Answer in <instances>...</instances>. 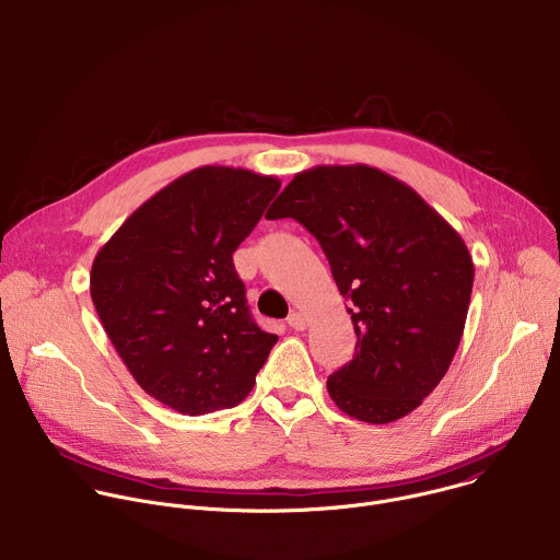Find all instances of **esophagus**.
<instances>
[{
    "label": "esophagus",
    "mask_w": 560,
    "mask_h": 560,
    "mask_svg": "<svg viewBox=\"0 0 560 560\" xmlns=\"http://www.w3.org/2000/svg\"><path fill=\"white\" fill-rule=\"evenodd\" d=\"M288 325H290L292 329H296V331H303V329L307 327V316H305L303 312H292V314L288 316Z\"/></svg>",
    "instance_id": "esophagus-1"
}]
</instances>
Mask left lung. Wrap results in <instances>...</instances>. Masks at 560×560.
I'll return each mask as SVG.
<instances>
[{"instance_id":"left-lung-1","label":"left lung","mask_w":560,"mask_h":560,"mask_svg":"<svg viewBox=\"0 0 560 560\" xmlns=\"http://www.w3.org/2000/svg\"><path fill=\"white\" fill-rule=\"evenodd\" d=\"M266 218L303 224L351 301L355 355L327 378L336 407L366 424L416 411L466 325L475 266L459 233L409 184L366 164L296 173Z\"/></svg>"}]
</instances>
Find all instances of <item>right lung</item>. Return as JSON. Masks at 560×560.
Wrapping results in <instances>:
<instances>
[{
	"instance_id": "right-lung-1",
	"label": "right lung",
	"mask_w": 560,
	"mask_h": 560,
	"mask_svg": "<svg viewBox=\"0 0 560 560\" xmlns=\"http://www.w3.org/2000/svg\"><path fill=\"white\" fill-rule=\"evenodd\" d=\"M281 182L200 166L136 209L98 250L90 294L133 381L184 416L240 405L279 336L246 305L233 253Z\"/></svg>"
}]
</instances>
